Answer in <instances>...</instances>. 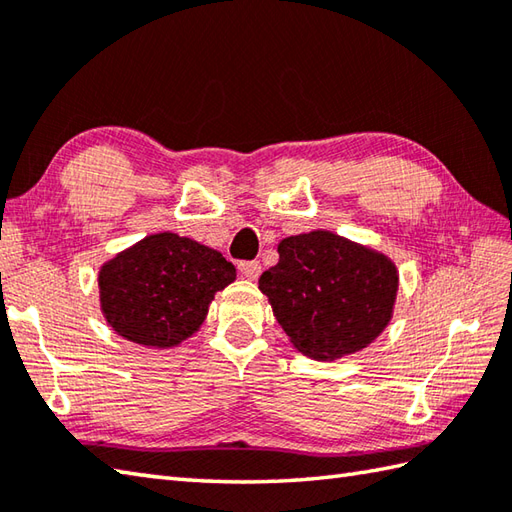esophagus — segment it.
Here are the masks:
<instances>
[{
  "label": "esophagus",
  "instance_id": "esophagus-1",
  "mask_svg": "<svg viewBox=\"0 0 512 512\" xmlns=\"http://www.w3.org/2000/svg\"><path fill=\"white\" fill-rule=\"evenodd\" d=\"M239 273H242L244 279L255 281L259 275H262V264H259V262H242V264H239Z\"/></svg>",
  "mask_w": 512,
  "mask_h": 512
}]
</instances>
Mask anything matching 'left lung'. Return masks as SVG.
I'll return each mask as SVG.
<instances>
[{"instance_id":"8db88e82","label":"left lung","mask_w":512,"mask_h":512,"mask_svg":"<svg viewBox=\"0 0 512 512\" xmlns=\"http://www.w3.org/2000/svg\"><path fill=\"white\" fill-rule=\"evenodd\" d=\"M277 253L259 290L303 356L336 361L383 334L398 295V268L387 255L323 228L281 239Z\"/></svg>"}]
</instances>
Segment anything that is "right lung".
<instances>
[{"mask_svg": "<svg viewBox=\"0 0 512 512\" xmlns=\"http://www.w3.org/2000/svg\"><path fill=\"white\" fill-rule=\"evenodd\" d=\"M220 250L162 231L116 253L99 270L107 325L149 350H169L202 328L215 292L233 284Z\"/></svg>", "mask_w": 512, "mask_h": 512, "instance_id": "1", "label": "right lung"}]
</instances>
